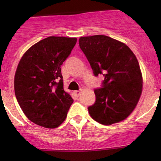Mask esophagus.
Returning a JSON list of instances; mask_svg holds the SVG:
<instances>
[{
    "label": "esophagus",
    "mask_w": 161,
    "mask_h": 161,
    "mask_svg": "<svg viewBox=\"0 0 161 161\" xmlns=\"http://www.w3.org/2000/svg\"><path fill=\"white\" fill-rule=\"evenodd\" d=\"M81 92H82V90H77V91L74 92V93H75V95L77 96V97H79V96L81 95Z\"/></svg>",
    "instance_id": "34e87169"
}]
</instances>
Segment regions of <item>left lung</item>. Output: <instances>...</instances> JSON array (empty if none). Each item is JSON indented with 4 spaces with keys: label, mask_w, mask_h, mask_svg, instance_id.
Listing matches in <instances>:
<instances>
[{
    "label": "left lung",
    "mask_w": 161,
    "mask_h": 161,
    "mask_svg": "<svg viewBox=\"0 0 161 161\" xmlns=\"http://www.w3.org/2000/svg\"><path fill=\"white\" fill-rule=\"evenodd\" d=\"M79 47L95 76L104 75L94 90L95 104L88 108L92 119L104 125L120 122L136 108L142 90V75L135 54L125 44L110 37H81Z\"/></svg>",
    "instance_id": "8db88e82"
}]
</instances>
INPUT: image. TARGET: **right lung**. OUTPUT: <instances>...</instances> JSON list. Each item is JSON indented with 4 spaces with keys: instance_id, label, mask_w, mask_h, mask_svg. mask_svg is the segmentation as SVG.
<instances>
[{
    "instance_id": "1",
    "label": "right lung",
    "mask_w": 161,
    "mask_h": 161,
    "mask_svg": "<svg viewBox=\"0 0 161 161\" xmlns=\"http://www.w3.org/2000/svg\"><path fill=\"white\" fill-rule=\"evenodd\" d=\"M76 41L47 37L28 50L18 64L16 97L28 119L37 125L53 129L65 120L73 99L64 89L61 65Z\"/></svg>"
}]
</instances>
